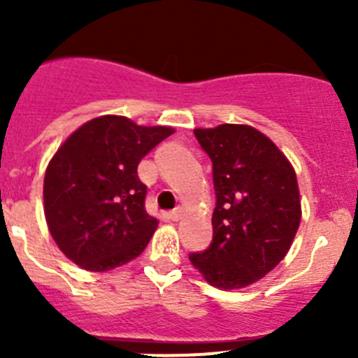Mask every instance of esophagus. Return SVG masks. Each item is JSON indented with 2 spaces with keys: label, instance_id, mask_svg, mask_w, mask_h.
<instances>
[{
  "label": "esophagus",
  "instance_id": "obj_1",
  "mask_svg": "<svg viewBox=\"0 0 358 358\" xmlns=\"http://www.w3.org/2000/svg\"><path fill=\"white\" fill-rule=\"evenodd\" d=\"M168 218L171 220V222H178L180 218H182V211H180V209H175V211H171L168 215Z\"/></svg>",
  "mask_w": 358,
  "mask_h": 358
}]
</instances>
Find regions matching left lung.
Returning a JSON list of instances; mask_svg holds the SVG:
<instances>
[{
    "label": "left lung",
    "mask_w": 358,
    "mask_h": 358,
    "mask_svg": "<svg viewBox=\"0 0 358 358\" xmlns=\"http://www.w3.org/2000/svg\"><path fill=\"white\" fill-rule=\"evenodd\" d=\"M213 162V243L189 256L206 282L244 289L272 272L301 222L296 171L282 150L249 124L196 128Z\"/></svg>",
    "instance_id": "obj_1"
}]
</instances>
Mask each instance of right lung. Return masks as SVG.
<instances>
[{
  "mask_svg": "<svg viewBox=\"0 0 358 358\" xmlns=\"http://www.w3.org/2000/svg\"><path fill=\"white\" fill-rule=\"evenodd\" d=\"M173 133L106 114L67 136L43 183L46 225L66 258L88 272H109L142 255L159 220L147 215L136 169Z\"/></svg>",
  "mask_w": 358,
  "mask_h": 358,
  "instance_id": "add662e5",
  "label": "right lung"
}]
</instances>
